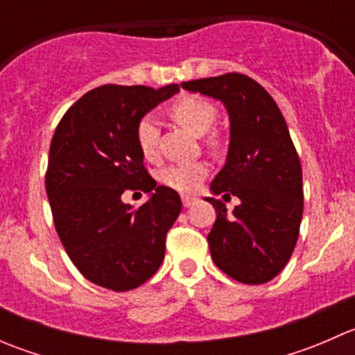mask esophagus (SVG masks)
<instances>
[{"mask_svg": "<svg viewBox=\"0 0 355 355\" xmlns=\"http://www.w3.org/2000/svg\"><path fill=\"white\" fill-rule=\"evenodd\" d=\"M198 202V198H192V196H182V204H184L185 207H191L192 204Z\"/></svg>", "mask_w": 355, "mask_h": 355, "instance_id": "1", "label": "esophagus"}]
</instances>
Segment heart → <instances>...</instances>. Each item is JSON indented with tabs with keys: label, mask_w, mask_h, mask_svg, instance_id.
I'll return each mask as SVG.
<instances>
[{
	"label": "heart",
	"mask_w": 355,
	"mask_h": 355,
	"mask_svg": "<svg viewBox=\"0 0 355 355\" xmlns=\"http://www.w3.org/2000/svg\"><path fill=\"white\" fill-rule=\"evenodd\" d=\"M171 116L175 121L185 127L194 134L202 135L213 127L216 121L218 110L207 99L200 96H184L177 99L170 108ZM135 144H137L141 155L146 159H156L157 156V142H159V125L153 114H144L137 121L134 130ZM207 175V164L204 161H191V163L170 164L163 168L157 175L159 182L166 187L173 189L177 192H194L199 187L200 182Z\"/></svg>",
	"instance_id": "obj_1"
}]
</instances>
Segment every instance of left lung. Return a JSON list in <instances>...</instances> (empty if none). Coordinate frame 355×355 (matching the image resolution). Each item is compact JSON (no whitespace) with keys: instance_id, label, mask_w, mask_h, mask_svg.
<instances>
[{"instance_id":"left-lung-1","label":"left lung","mask_w":355,"mask_h":355,"mask_svg":"<svg viewBox=\"0 0 355 355\" xmlns=\"http://www.w3.org/2000/svg\"><path fill=\"white\" fill-rule=\"evenodd\" d=\"M220 99L230 116L227 163L211 182L214 196H235L232 214L220 199L207 235L211 257L223 273L247 285L273 280L288 263L304 211L302 166L285 118L254 78L225 73L182 84Z\"/></svg>"}]
</instances>
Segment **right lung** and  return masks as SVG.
<instances>
[{
  "label": "right lung",
  "mask_w": 355,
  "mask_h": 355,
  "mask_svg": "<svg viewBox=\"0 0 355 355\" xmlns=\"http://www.w3.org/2000/svg\"><path fill=\"white\" fill-rule=\"evenodd\" d=\"M178 89L96 87L68 108L51 139L46 192L53 221L71 263L99 287L137 288L163 263L182 200L148 173L134 130ZM125 190L151 191L152 198L134 210L121 200Z\"/></svg>",
  "instance_id": "obj_1"
}]
</instances>
